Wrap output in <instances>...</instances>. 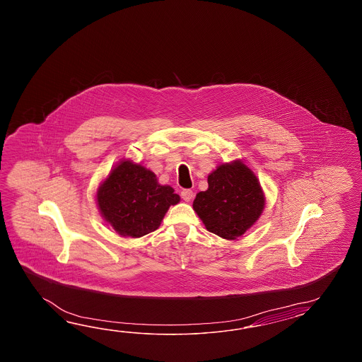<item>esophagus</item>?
<instances>
[{
    "instance_id": "1",
    "label": "esophagus",
    "mask_w": 362,
    "mask_h": 362,
    "mask_svg": "<svg viewBox=\"0 0 362 362\" xmlns=\"http://www.w3.org/2000/svg\"><path fill=\"white\" fill-rule=\"evenodd\" d=\"M192 197H194V192L192 190H182L181 192V198L185 200V202H190L192 199Z\"/></svg>"
}]
</instances>
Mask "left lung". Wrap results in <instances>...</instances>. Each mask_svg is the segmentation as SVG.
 Here are the masks:
<instances>
[{"mask_svg":"<svg viewBox=\"0 0 362 362\" xmlns=\"http://www.w3.org/2000/svg\"><path fill=\"white\" fill-rule=\"evenodd\" d=\"M208 189L199 192L192 208L206 229L228 240L242 237L265 208L262 185L242 160L223 163L208 175Z\"/></svg>","mask_w":362,"mask_h":362,"instance_id":"left-lung-1","label":"left lung"}]
</instances>
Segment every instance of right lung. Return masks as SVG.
Masks as SVG:
<instances>
[{
    "label": "right lung",
    "instance_id": "add662e5",
    "mask_svg": "<svg viewBox=\"0 0 362 362\" xmlns=\"http://www.w3.org/2000/svg\"><path fill=\"white\" fill-rule=\"evenodd\" d=\"M100 216L122 237L139 238L156 230L170 206L181 200L170 185H160L153 170L123 159L97 189Z\"/></svg>",
    "mask_w": 362,
    "mask_h": 362
}]
</instances>
